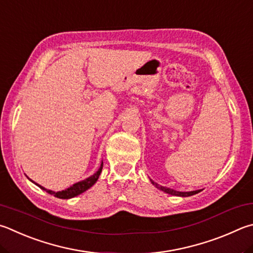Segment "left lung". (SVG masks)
<instances>
[{
  "instance_id": "obj_1",
  "label": "left lung",
  "mask_w": 253,
  "mask_h": 253,
  "mask_svg": "<svg viewBox=\"0 0 253 253\" xmlns=\"http://www.w3.org/2000/svg\"><path fill=\"white\" fill-rule=\"evenodd\" d=\"M151 182H153V185L157 187L158 189L163 190V191H165V192H167V194H169V195H172V196L189 197V196L196 195V194H198V192H200V190H195V191H189V192H180V191H176V190H173V189H170V188H167V187H163V186H160V185H158V183L154 182L153 180H151Z\"/></svg>"
}]
</instances>
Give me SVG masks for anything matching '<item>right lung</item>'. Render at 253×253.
<instances>
[{
	"label": "right lung",
	"instance_id": "add662e5",
	"mask_svg": "<svg viewBox=\"0 0 253 253\" xmlns=\"http://www.w3.org/2000/svg\"><path fill=\"white\" fill-rule=\"evenodd\" d=\"M102 169H103V164H102V166H100V168L98 169V171L96 172L95 174H93V176L85 179V180L75 183V185H73L72 187L67 188V189L63 190V191L55 192V191H52V190L45 189V188H43L42 186H40V185H38V186L40 188H42L43 190H46V192H48L49 195H53L54 197H57V198H59V199H70V198H73V197L83 194V192L86 191L87 189H89V188L93 186L96 181H97L99 174H100V172H102Z\"/></svg>",
	"mask_w": 253,
	"mask_h": 253
}]
</instances>
